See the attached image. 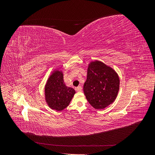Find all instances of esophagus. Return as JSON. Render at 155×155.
I'll list each match as a JSON object with an SVG mask.
<instances>
[{
    "instance_id": "34e87169",
    "label": "esophagus",
    "mask_w": 155,
    "mask_h": 155,
    "mask_svg": "<svg viewBox=\"0 0 155 155\" xmlns=\"http://www.w3.org/2000/svg\"><path fill=\"white\" fill-rule=\"evenodd\" d=\"M76 91L77 92H81L82 91V87L81 86H79L77 88H76Z\"/></svg>"
}]
</instances>
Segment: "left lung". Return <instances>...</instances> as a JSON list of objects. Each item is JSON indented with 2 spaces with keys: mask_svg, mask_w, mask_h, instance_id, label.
Segmentation results:
<instances>
[{
  "mask_svg": "<svg viewBox=\"0 0 155 155\" xmlns=\"http://www.w3.org/2000/svg\"><path fill=\"white\" fill-rule=\"evenodd\" d=\"M119 87V77L112 68L99 61L88 64L83 91L94 109H104L112 104L118 95Z\"/></svg>",
  "mask_w": 155,
  "mask_h": 155,
  "instance_id": "8db88e82",
  "label": "left lung"
}]
</instances>
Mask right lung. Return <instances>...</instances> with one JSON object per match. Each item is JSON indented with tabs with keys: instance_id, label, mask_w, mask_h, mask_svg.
<instances>
[{
	"instance_id": "add662e5",
	"label": "right lung",
	"mask_w": 155,
	"mask_h": 155,
	"mask_svg": "<svg viewBox=\"0 0 155 155\" xmlns=\"http://www.w3.org/2000/svg\"><path fill=\"white\" fill-rule=\"evenodd\" d=\"M45 100L51 109L61 111L68 106L76 93L74 89L65 85L61 71L55 70L45 85Z\"/></svg>"
}]
</instances>
